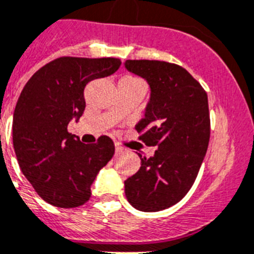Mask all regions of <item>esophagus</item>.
Here are the masks:
<instances>
[{
    "instance_id": "1",
    "label": "esophagus",
    "mask_w": 254,
    "mask_h": 254,
    "mask_svg": "<svg viewBox=\"0 0 254 254\" xmlns=\"http://www.w3.org/2000/svg\"><path fill=\"white\" fill-rule=\"evenodd\" d=\"M122 150H123L122 146H121V145H118V144H116V153H121Z\"/></svg>"
}]
</instances>
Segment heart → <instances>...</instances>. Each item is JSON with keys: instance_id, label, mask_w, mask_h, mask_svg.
Here are the masks:
<instances>
[{"instance_id": "obj_1", "label": "heart", "mask_w": 254, "mask_h": 254, "mask_svg": "<svg viewBox=\"0 0 254 254\" xmlns=\"http://www.w3.org/2000/svg\"><path fill=\"white\" fill-rule=\"evenodd\" d=\"M122 79H136V78H132V77H125V78H122Z\"/></svg>"}]
</instances>
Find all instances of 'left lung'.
Here are the masks:
<instances>
[{
  "label": "left lung",
  "instance_id": "8db88e82",
  "mask_svg": "<svg viewBox=\"0 0 254 254\" xmlns=\"http://www.w3.org/2000/svg\"><path fill=\"white\" fill-rule=\"evenodd\" d=\"M125 66L150 86L136 129L145 145L158 148L150 158L138 154L141 167L125 181L126 198L138 211L158 212L179 203L198 176L211 135L208 96L177 64L127 60Z\"/></svg>",
  "mask_w": 254,
  "mask_h": 254
}]
</instances>
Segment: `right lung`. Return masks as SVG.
I'll return each mask as SVG.
<instances>
[{"instance_id":"obj_1","label":"right lung","mask_w":254,"mask_h":254,"mask_svg":"<svg viewBox=\"0 0 254 254\" xmlns=\"http://www.w3.org/2000/svg\"><path fill=\"white\" fill-rule=\"evenodd\" d=\"M121 64L116 58L63 56L37 70L21 91L12 119L14 150L24 176L51 205L84 204L99 171L114 155L112 138L83 144L68 125L83 114L88 82L116 73Z\"/></svg>"}]
</instances>
